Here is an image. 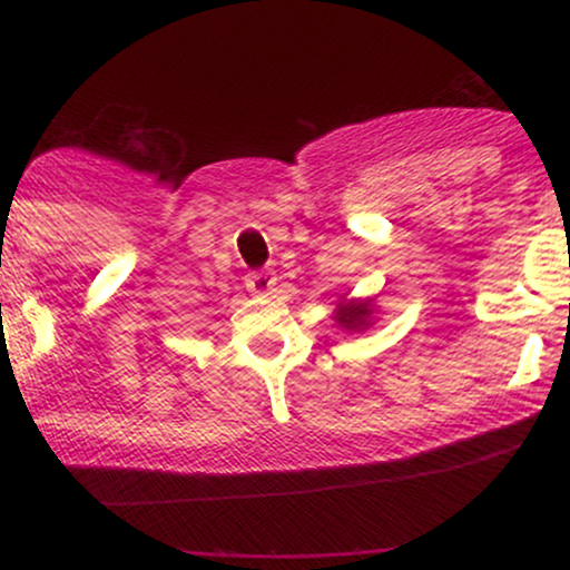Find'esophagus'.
<instances>
[{
    "label": "esophagus",
    "instance_id": "1",
    "mask_svg": "<svg viewBox=\"0 0 570 570\" xmlns=\"http://www.w3.org/2000/svg\"><path fill=\"white\" fill-rule=\"evenodd\" d=\"M246 286H248V292H252V294H263V297H267V294L276 292V273H273V271L248 273Z\"/></svg>",
    "mask_w": 570,
    "mask_h": 570
}]
</instances>
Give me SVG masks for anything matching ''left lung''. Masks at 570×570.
I'll return each instance as SVG.
<instances>
[{
    "instance_id": "obj_1",
    "label": "left lung",
    "mask_w": 570,
    "mask_h": 570,
    "mask_svg": "<svg viewBox=\"0 0 570 570\" xmlns=\"http://www.w3.org/2000/svg\"><path fill=\"white\" fill-rule=\"evenodd\" d=\"M356 316H362V311H348V313H345V322H348V324H353V322H358V318Z\"/></svg>"
}]
</instances>
